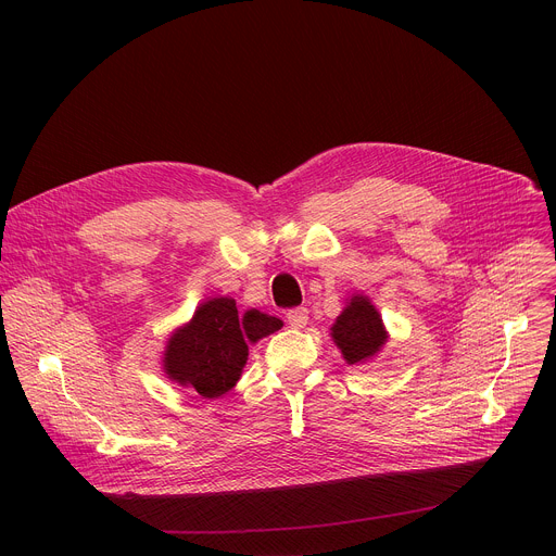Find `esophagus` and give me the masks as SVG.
<instances>
[{
  "instance_id": "esophagus-1",
  "label": "esophagus",
  "mask_w": 556,
  "mask_h": 556,
  "mask_svg": "<svg viewBox=\"0 0 556 556\" xmlns=\"http://www.w3.org/2000/svg\"><path fill=\"white\" fill-rule=\"evenodd\" d=\"M286 319H288L290 328H305L309 316H307L305 307H292V309L286 312Z\"/></svg>"
}]
</instances>
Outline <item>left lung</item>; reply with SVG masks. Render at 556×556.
<instances>
[{
	"mask_svg": "<svg viewBox=\"0 0 556 556\" xmlns=\"http://www.w3.org/2000/svg\"><path fill=\"white\" fill-rule=\"evenodd\" d=\"M332 339L348 365L374 358L387 341V330L378 309L363 294H354L332 326Z\"/></svg>",
	"mask_w": 556,
	"mask_h": 556,
	"instance_id": "1",
	"label": "left lung"
}]
</instances>
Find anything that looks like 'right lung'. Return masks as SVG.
Wrapping results in <instances>:
<instances>
[{
    "mask_svg": "<svg viewBox=\"0 0 556 556\" xmlns=\"http://www.w3.org/2000/svg\"><path fill=\"white\" fill-rule=\"evenodd\" d=\"M281 326L277 316L260 309L240 314L235 299H208L200 303L187 326L169 337L163 369L167 378L204 399H219L240 380L249 361V343H257Z\"/></svg>",
    "mask_w": 556,
    "mask_h": 556,
    "instance_id": "1",
    "label": "right lung"
}]
</instances>
